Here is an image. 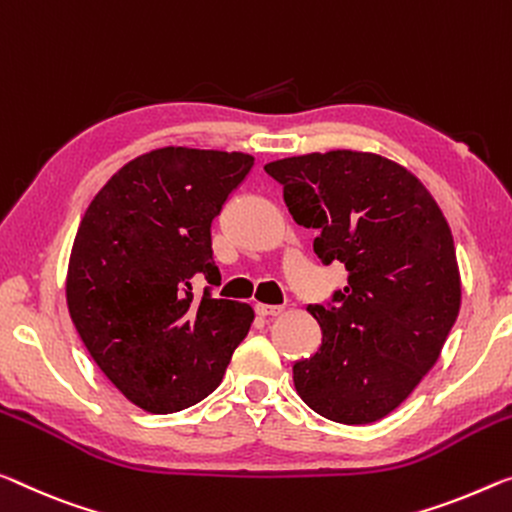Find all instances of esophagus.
I'll list each match as a JSON object with an SVG mask.
<instances>
[{
    "mask_svg": "<svg viewBox=\"0 0 512 512\" xmlns=\"http://www.w3.org/2000/svg\"><path fill=\"white\" fill-rule=\"evenodd\" d=\"M256 313L263 318H277L283 313V306H274V304H256Z\"/></svg>",
    "mask_w": 512,
    "mask_h": 512,
    "instance_id": "1",
    "label": "esophagus"
}]
</instances>
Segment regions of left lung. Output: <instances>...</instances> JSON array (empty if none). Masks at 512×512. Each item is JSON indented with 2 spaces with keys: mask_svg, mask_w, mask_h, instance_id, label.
I'll list each match as a JSON object with an SVG mask.
<instances>
[{
  "mask_svg": "<svg viewBox=\"0 0 512 512\" xmlns=\"http://www.w3.org/2000/svg\"><path fill=\"white\" fill-rule=\"evenodd\" d=\"M265 171L295 222L318 231L320 263L348 270V286L309 306L322 343L293 364L295 389L329 421L382 419L435 366L458 318L451 229L426 187L380 155L311 153Z\"/></svg>",
  "mask_w": 512,
  "mask_h": 512,
  "instance_id": "obj_1",
  "label": "left lung"
}]
</instances>
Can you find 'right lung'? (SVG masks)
Returning a JSON list of instances; mask_svg holds the SVG:
<instances>
[{
    "label": "right lung",
    "mask_w": 512,
    "mask_h": 512,
    "mask_svg": "<svg viewBox=\"0 0 512 512\" xmlns=\"http://www.w3.org/2000/svg\"><path fill=\"white\" fill-rule=\"evenodd\" d=\"M254 167L245 153L169 146L125 164L86 208L66 297L77 332L116 389L153 414L219 387L251 306L212 286V222ZM203 276V296L191 290Z\"/></svg>",
    "instance_id": "1"
}]
</instances>
